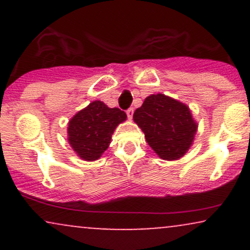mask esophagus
<instances>
[{"mask_svg": "<svg viewBox=\"0 0 250 250\" xmlns=\"http://www.w3.org/2000/svg\"><path fill=\"white\" fill-rule=\"evenodd\" d=\"M133 114H134V109L133 108L128 109V110H127V116H128L129 120L133 119Z\"/></svg>", "mask_w": 250, "mask_h": 250, "instance_id": "obj_1", "label": "esophagus"}]
</instances>
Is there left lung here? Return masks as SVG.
I'll return each mask as SVG.
<instances>
[{"label":"left lung","instance_id":"1","mask_svg":"<svg viewBox=\"0 0 250 250\" xmlns=\"http://www.w3.org/2000/svg\"><path fill=\"white\" fill-rule=\"evenodd\" d=\"M133 120L150 148L166 161H176L187 153L197 131V122L188 105L165 94L146 97Z\"/></svg>","mask_w":250,"mask_h":250}]
</instances>
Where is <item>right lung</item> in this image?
<instances>
[{"label":"right lung","mask_w":250,"mask_h":250,"mask_svg":"<svg viewBox=\"0 0 250 250\" xmlns=\"http://www.w3.org/2000/svg\"><path fill=\"white\" fill-rule=\"evenodd\" d=\"M125 120L127 115L119 108H109L104 102L93 101L69 120L68 142L83 161H96L108 149L117 125Z\"/></svg>","instance_id":"right-lung-1"}]
</instances>
